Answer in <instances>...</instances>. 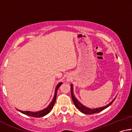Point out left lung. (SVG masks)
I'll list each match as a JSON object with an SVG mask.
<instances>
[{
    "label": "left lung",
    "mask_w": 132,
    "mask_h": 132,
    "mask_svg": "<svg viewBox=\"0 0 132 132\" xmlns=\"http://www.w3.org/2000/svg\"><path fill=\"white\" fill-rule=\"evenodd\" d=\"M70 90H71V98H72V100L73 102H74L75 105L76 107L79 109V111H80L83 113H85V114H87V115H91V114H94V113H98L104 110L105 109H106V108H108L109 106H110L112 104V102L114 101V100H115V98L113 99L112 101L111 102L106 105V106H104L102 107H100V108H96L94 109H91L89 108L88 107H87L86 106H84L82 105L81 102L79 101L76 98L75 95L74 94V92H73V86L72 84H71V86H70Z\"/></svg>",
    "instance_id": "left-lung-1"
}]
</instances>
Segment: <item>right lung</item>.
<instances>
[{"label": "right lung", "mask_w": 132, "mask_h": 132, "mask_svg": "<svg viewBox=\"0 0 132 132\" xmlns=\"http://www.w3.org/2000/svg\"><path fill=\"white\" fill-rule=\"evenodd\" d=\"M62 84V82H60L59 83H58L56 87L55 88V94H54V96H53V98L52 101H51V103L48 105V106L46 107V108H44L42 110L37 111V112H31L30 111H21V110H19V109H17V111H19V112H20L21 113H23L24 115H26L27 116H30V117H35V118H40V117H43L44 116H45L50 112V111L52 110V109L53 108V106H54V104L55 103L56 100V95H57V91L58 88H59V87L61 86Z\"/></svg>", "instance_id": "obj_1"}]
</instances>
